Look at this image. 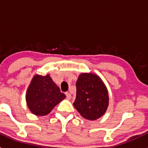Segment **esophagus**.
<instances>
[{"mask_svg": "<svg viewBox=\"0 0 148 148\" xmlns=\"http://www.w3.org/2000/svg\"><path fill=\"white\" fill-rule=\"evenodd\" d=\"M65 95H66V97L67 99H71V94H70V92H65Z\"/></svg>", "mask_w": 148, "mask_h": 148, "instance_id": "obj_1", "label": "esophagus"}]
</instances>
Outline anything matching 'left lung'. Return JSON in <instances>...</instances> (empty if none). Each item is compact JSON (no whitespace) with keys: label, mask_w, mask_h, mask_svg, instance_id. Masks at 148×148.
I'll list each match as a JSON object with an SVG mask.
<instances>
[{"label":"left lung","mask_w":148,"mask_h":148,"mask_svg":"<svg viewBox=\"0 0 148 148\" xmlns=\"http://www.w3.org/2000/svg\"><path fill=\"white\" fill-rule=\"evenodd\" d=\"M108 90L98 75L82 73L76 82L75 109L86 119L96 120L102 116L109 104Z\"/></svg>","instance_id":"8db88e82"}]
</instances>
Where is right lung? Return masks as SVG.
<instances>
[{
	"instance_id": "right-lung-1",
	"label": "right lung",
	"mask_w": 148,
	"mask_h": 148,
	"mask_svg": "<svg viewBox=\"0 0 148 148\" xmlns=\"http://www.w3.org/2000/svg\"><path fill=\"white\" fill-rule=\"evenodd\" d=\"M65 97L49 75H36L29 86L26 100L29 109L33 114L45 116Z\"/></svg>"
}]
</instances>
